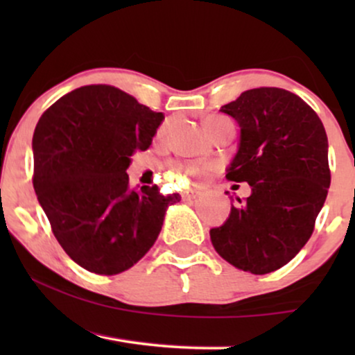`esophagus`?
I'll return each mask as SVG.
<instances>
[{
	"mask_svg": "<svg viewBox=\"0 0 355 355\" xmlns=\"http://www.w3.org/2000/svg\"><path fill=\"white\" fill-rule=\"evenodd\" d=\"M198 196V193L197 192H193V191H191V192H186V193H184V196H182V198H184V200H193V198H196Z\"/></svg>",
	"mask_w": 355,
	"mask_h": 355,
	"instance_id": "esophagus-1",
	"label": "esophagus"
}]
</instances>
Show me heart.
I'll list each match as a JSON object with an SVG mask.
<instances>
[{"instance_id": "b5f03b06", "label": "heart", "mask_w": 355, "mask_h": 355, "mask_svg": "<svg viewBox=\"0 0 355 355\" xmlns=\"http://www.w3.org/2000/svg\"><path fill=\"white\" fill-rule=\"evenodd\" d=\"M203 125H205L207 132L213 137V135H216L220 130L227 128V125H232V123L227 118H225V116H208V118L203 119ZM166 130H168V124H163L162 128L157 130V139H163L164 135H166ZM211 169L213 166H202V168L186 166L184 168V173H186V176L192 179H203L211 173Z\"/></svg>"}]
</instances>
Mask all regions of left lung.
I'll return each instance as SVG.
<instances>
[{
  "mask_svg": "<svg viewBox=\"0 0 355 355\" xmlns=\"http://www.w3.org/2000/svg\"><path fill=\"white\" fill-rule=\"evenodd\" d=\"M241 128L226 179L252 193L210 231L211 244L236 268L265 275L299 254L312 236L331 173L318 114L293 92L260 87L221 106Z\"/></svg>",
  "mask_w": 355,
  "mask_h": 355,
  "instance_id": "1",
  "label": "left lung"
}]
</instances>
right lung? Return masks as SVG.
I'll use <instances>...</instances> for the list:
<instances>
[{"instance_id": "right-lung-1", "label": "right lung", "mask_w": 355, "mask_h": 355, "mask_svg": "<svg viewBox=\"0 0 355 355\" xmlns=\"http://www.w3.org/2000/svg\"><path fill=\"white\" fill-rule=\"evenodd\" d=\"M163 113L113 85H85L55 101L32 139L33 189L67 255L96 275H118L142 259L168 205L158 186L129 189L125 169L145 152Z\"/></svg>"}]
</instances>
